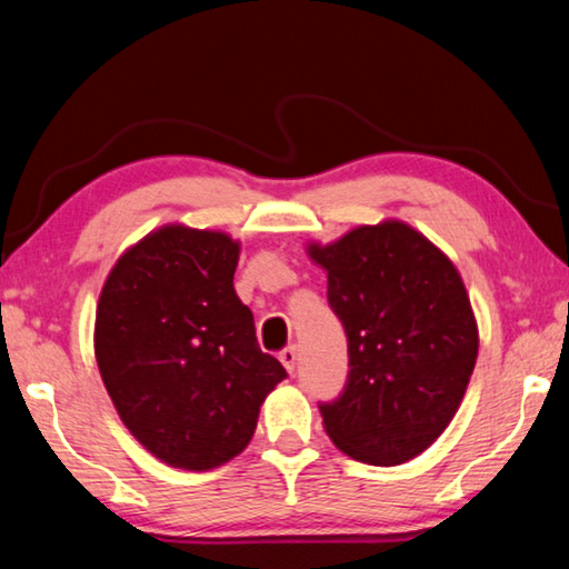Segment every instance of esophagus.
<instances>
[{"label":"esophagus","mask_w":569,"mask_h":569,"mask_svg":"<svg viewBox=\"0 0 569 569\" xmlns=\"http://www.w3.org/2000/svg\"><path fill=\"white\" fill-rule=\"evenodd\" d=\"M278 359H281V363L286 366V371H288V373H293V369H296V361H298V351H296V346H288V349H283L281 353H278Z\"/></svg>","instance_id":"1"}]
</instances>
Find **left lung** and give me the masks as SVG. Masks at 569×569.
Here are the masks:
<instances>
[{
  "label": "left lung",
  "mask_w": 569,
  "mask_h": 569,
  "mask_svg": "<svg viewBox=\"0 0 569 569\" xmlns=\"http://www.w3.org/2000/svg\"><path fill=\"white\" fill-rule=\"evenodd\" d=\"M306 253L329 276L349 336V383L321 407L326 435L363 465L419 457L455 419L477 363L479 329L457 266L399 218L308 240Z\"/></svg>",
  "instance_id": "1"
}]
</instances>
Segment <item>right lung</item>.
<instances>
[{
	"mask_svg": "<svg viewBox=\"0 0 569 569\" xmlns=\"http://www.w3.org/2000/svg\"><path fill=\"white\" fill-rule=\"evenodd\" d=\"M240 240L168 223L110 268L94 313V359L130 435L168 467L208 471L253 439L286 369L256 339L233 288Z\"/></svg>",
	"mask_w": 569,
	"mask_h": 569,
	"instance_id": "obj_1",
	"label": "right lung"
}]
</instances>
